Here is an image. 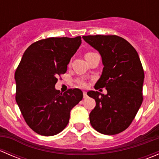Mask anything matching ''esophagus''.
Listing matches in <instances>:
<instances>
[{"instance_id":"esophagus-1","label":"esophagus","mask_w":159,"mask_h":159,"mask_svg":"<svg viewBox=\"0 0 159 159\" xmlns=\"http://www.w3.org/2000/svg\"><path fill=\"white\" fill-rule=\"evenodd\" d=\"M83 97H84V98H86L88 97L87 93H86L85 91H83Z\"/></svg>"}]
</instances>
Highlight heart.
<instances>
[{"label": "heart", "mask_w": 159, "mask_h": 159, "mask_svg": "<svg viewBox=\"0 0 159 159\" xmlns=\"http://www.w3.org/2000/svg\"><path fill=\"white\" fill-rule=\"evenodd\" d=\"M95 54V53L92 52V51H88V52L85 53V54H84V57H85V58H87V57H90V56H91L92 54ZM78 84L79 86H81V87H85L86 86V83L84 82V81H82V80H80V81H78Z\"/></svg>", "instance_id": "heart-1"}]
</instances>
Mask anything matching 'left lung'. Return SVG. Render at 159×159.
<instances>
[{
    "instance_id": "8db88e82",
    "label": "left lung",
    "mask_w": 159,
    "mask_h": 159,
    "mask_svg": "<svg viewBox=\"0 0 159 159\" xmlns=\"http://www.w3.org/2000/svg\"><path fill=\"white\" fill-rule=\"evenodd\" d=\"M83 39L102 55L104 65L94 89L105 88L107 94L90 91L96 106L89 115L91 126L104 134H118L129 127L143 101L144 70L136 50L117 35H88Z\"/></svg>"
}]
</instances>
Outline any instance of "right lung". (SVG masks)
Instances as JSON below:
<instances>
[{
  "instance_id": "add662e5",
  "label": "right lung",
  "mask_w": 159,
  "mask_h": 159,
  "mask_svg": "<svg viewBox=\"0 0 159 159\" xmlns=\"http://www.w3.org/2000/svg\"><path fill=\"white\" fill-rule=\"evenodd\" d=\"M81 43L80 36L39 40L27 48L16 69V102L27 125L41 135L65 129L70 110L82 100L80 89L62 94L54 88Z\"/></svg>"
}]
</instances>
